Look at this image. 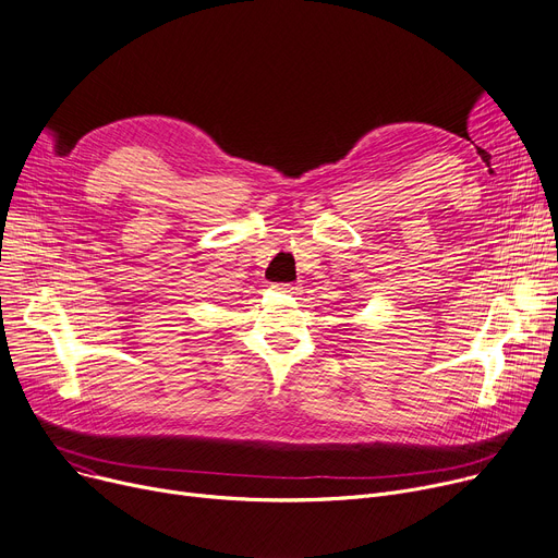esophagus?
Here are the masks:
<instances>
[{"label": "esophagus", "instance_id": "1", "mask_svg": "<svg viewBox=\"0 0 558 558\" xmlns=\"http://www.w3.org/2000/svg\"><path fill=\"white\" fill-rule=\"evenodd\" d=\"M274 289H278V291H282V293H299L301 291V287L299 284H291V282H282V284H276Z\"/></svg>", "mask_w": 558, "mask_h": 558}]
</instances>
